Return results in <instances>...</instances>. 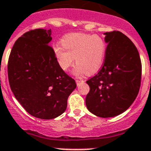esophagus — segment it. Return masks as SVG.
<instances>
[{"mask_svg":"<svg viewBox=\"0 0 151 151\" xmlns=\"http://www.w3.org/2000/svg\"><path fill=\"white\" fill-rule=\"evenodd\" d=\"M76 82L77 85H78L80 83H81V82H83V80H82V79H78V78H76Z\"/></svg>","mask_w":151,"mask_h":151,"instance_id":"34e87169","label":"esophagus"}]
</instances>
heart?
Returning <instances> with one entry per match:
<instances>
[{"mask_svg": "<svg viewBox=\"0 0 151 151\" xmlns=\"http://www.w3.org/2000/svg\"><path fill=\"white\" fill-rule=\"evenodd\" d=\"M61 45L53 49L60 67L67 71L75 61L77 63L75 73L92 75L102 66L106 54L105 41L98 35L73 33L61 40Z\"/></svg>", "mask_w": 151, "mask_h": 151, "instance_id": "heart-1", "label": "heart"}]
</instances>
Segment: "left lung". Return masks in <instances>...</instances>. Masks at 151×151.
<instances>
[{"instance_id":"8db88e82","label":"left lung","mask_w":151,"mask_h":151,"mask_svg":"<svg viewBox=\"0 0 151 151\" xmlns=\"http://www.w3.org/2000/svg\"><path fill=\"white\" fill-rule=\"evenodd\" d=\"M105 59L97 74L86 81L88 110L97 116H118L132 105L139 91L141 62L135 45L119 31L105 32Z\"/></svg>"}]
</instances>
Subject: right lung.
I'll use <instances>...</instances> for the list:
<instances>
[{
  "label": "right lung",
  "instance_id": "obj_1",
  "mask_svg": "<svg viewBox=\"0 0 151 151\" xmlns=\"http://www.w3.org/2000/svg\"><path fill=\"white\" fill-rule=\"evenodd\" d=\"M51 30L37 29L16 41L7 64L10 88L33 116L51 119L60 116L76 88L75 80L60 67L53 48Z\"/></svg>",
  "mask_w": 151,
  "mask_h": 151
}]
</instances>
